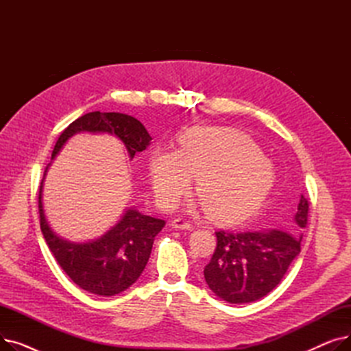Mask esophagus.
<instances>
[{
  "mask_svg": "<svg viewBox=\"0 0 351 351\" xmlns=\"http://www.w3.org/2000/svg\"><path fill=\"white\" fill-rule=\"evenodd\" d=\"M171 225L175 228V229H182V230H192L193 229V225L191 222H188V220H185L183 217H176L173 219Z\"/></svg>",
  "mask_w": 351,
  "mask_h": 351,
  "instance_id": "1",
  "label": "esophagus"
}]
</instances>
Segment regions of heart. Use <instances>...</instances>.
I'll return each instance as SVG.
<instances>
[{"label":"heart","mask_w":351,"mask_h":351,"mask_svg":"<svg viewBox=\"0 0 351 351\" xmlns=\"http://www.w3.org/2000/svg\"><path fill=\"white\" fill-rule=\"evenodd\" d=\"M152 185L162 205L171 206L197 178L206 213L233 223L254 213L269 195L274 168L257 143L239 131L202 128L182 138L180 151L159 146L149 160Z\"/></svg>","instance_id":"b5f03b06"}]
</instances>
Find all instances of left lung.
Returning a JSON list of instances; mask_svg holds the SVG:
<instances>
[{
    "label": "left lung",
    "instance_id": "left-lung-1",
    "mask_svg": "<svg viewBox=\"0 0 351 351\" xmlns=\"http://www.w3.org/2000/svg\"><path fill=\"white\" fill-rule=\"evenodd\" d=\"M308 202L302 196L296 216L286 228L259 230H217V245L205 266L210 290L229 303H250L265 298L280 283L300 253L307 226Z\"/></svg>",
    "mask_w": 351,
    "mask_h": 351
}]
</instances>
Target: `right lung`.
<instances>
[{
  "label": "right lung",
  "instance_id": "obj_1",
  "mask_svg": "<svg viewBox=\"0 0 351 351\" xmlns=\"http://www.w3.org/2000/svg\"><path fill=\"white\" fill-rule=\"evenodd\" d=\"M108 132L118 136L126 146L131 158L142 152L152 138L145 126L125 114L89 112L73 121L64 129L52 151L53 156L62 145L77 132ZM43 182L38 195V212L41 232L62 270L81 289L98 296L115 294L132 286L149 261L155 236L165 226V220L129 209L106 234L88 243H71L62 241L48 226L41 202Z\"/></svg>",
  "mask_w": 351,
  "mask_h": 351
}]
</instances>
